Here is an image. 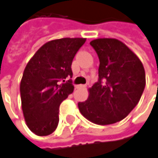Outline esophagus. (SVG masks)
<instances>
[{
    "label": "esophagus",
    "mask_w": 158,
    "mask_h": 158,
    "mask_svg": "<svg viewBox=\"0 0 158 158\" xmlns=\"http://www.w3.org/2000/svg\"><path fill=\"white\" fill-rule=\"evenodd\" d=\"M85 87H86V85H83V84H80V85L76 86V88H77V89H84Z\"/></svg>",
    "instance_id": "esophagus-1"
}]
</instances>
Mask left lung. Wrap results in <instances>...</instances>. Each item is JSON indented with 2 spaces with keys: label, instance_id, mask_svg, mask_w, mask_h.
<instances>
[{
  "label": "left lung",
  "instance_id": "8db88e82",
  "mask_svg": "<svg viewBox=\"0 0 158 158\" xmlns=\"http://www.w3.org/2000/svg\"><path fill=\"white\" fill-rule=\"evenodd\" d=\"M89 45L99 60V79L89 89L79 111L96 124H111L124 119L139 102L145 87L142 62L123 43L113 38L95 39Z\"/></svg>",
  "mask_w": 158,
  "mask_h": 158
}]
</instances>
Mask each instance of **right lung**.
<instances>
[{
    "label": "right lung",
    "mask_w": 158,
    "mask_h": 158,
    "mask_svg": "<svg viewBox=\"0 0 158 158\" xmlns=\"http://www.w3.org/2000/svg\"><path fill=\"white\" fill-rule=\"evenodd\" d=\"M85 41L52 40L27 63L20 84L22 109L28 128L36 135H48L56 129L59 105L74 90L72 79H65L72 78L73 58Z\"/></svg>",
    "instance_id": "1"
}]
</instances>
